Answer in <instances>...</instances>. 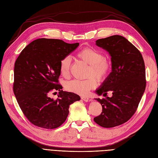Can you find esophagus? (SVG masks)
Masks as SVG:
<instances>
[{
	"label": "esophagus",
	"mask_w": 158,
	"mask_h": 158,
	"mask_svg": "<svg viewBox=\"0 0 158 158\" xmlns=\"http://www.w3.org/2000/svg\"><path fill=\"white\" fill-rule=\"evenodd\" d=\"M81 99H82V100H84V101L85 102H88L89 99V98L88 97H87V96H82V97H81Z\"/></svg>",
	"instance_id": "obj_1"
}]
</instances>
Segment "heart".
<instances>
[{
  "mask_svg": "<svg viewBox=\"0 0 158 158\" xmlns=\"http://www.w3.org/2000/svg\"><path fill=\"white\" fill-rule=\"evenodd\" d=\"M77 56L84 63L89 65L88 76L93 75L99 80H103L109 76L111 70L110 60L103 57V54L95 49L84 48L77 53ZM71 58L66 56L60 63V71L63 76H68L70 73ZM93 76L85 80H73L66 84V89L69 92L80 95L86 94L88 91L97 86V80Z\"/></svg>",
  "mask_w": 158,
  "mask_h": 158,
  "instance_id": "heart-1",
  "label": "heart"
}]
</instances>
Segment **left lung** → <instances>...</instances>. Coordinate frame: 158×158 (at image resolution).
<instances>
[{
  "label": "left lung",
  "instance_id": "left-lung-1",
  "mask_svg": "<svg viewBox=\"0 0 158 158\" xmlns=\"http://www.w3.org/2000/svg\"><path fill=\"white\" fill-rule=\"evenodd\" d=\"M111 56V73L95 90L98 95L112 92V97L95 98L102 112L94 118L99 126L111 128L126 123L135 113L146 88L144 59L140 52L125 37L112 35L96 41Z\"/></svg>",
  "mask_w": 158,
  "mask_h": 158
}]
</instances>
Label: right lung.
Masks as SVG:
<instances>
[{"label":"right lung","mask_w":158,"mask_h":158,"mask_svg":"<svg viewBox=\"0 0 158 158\" xmlns=\"http://www.w3.org/2000/svg\"><path fill=\"white\" fill-rule=\"evenodd\" d=\"M60 40L41 38L22 50L14 64L13 90L23 113L33 125L47 129L60 127L69 113L70 105L80 97L63 91L59 84L60 63L78 47ZM60 91L58 98H49Z\"/></svg>","instance_id":"1"}]
</instances>
